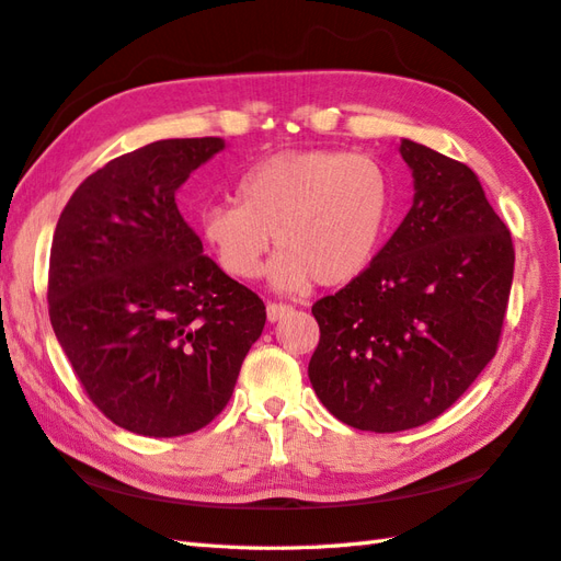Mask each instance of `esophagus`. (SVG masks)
Returning a JSON list of instances; mask_svg holds the SVG:
<instances>
[{"label": "esophagus", "mask_w": 561, "mask_h": 561, "mask_svg": "<svg viewBox=\"0 0 561 561\" xmlns=\"http://www.w3.org/2000/svg\"><path fill=\"white\" fill-rule=\"evenodd\" d=\"M289 312H291V306L275 304V301L267 304V320H270V322H277V320H282L284 316H289Z\"/></svg>", "instance_id": "esophagus-1"}]
</instances>
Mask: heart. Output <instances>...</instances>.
Here are the masks:
<instances>
[{"instance_id":"obj_1","label":"heart","mask_w":561,"mask_h":561,"mask_svg":"<svg viewBox=\"0 0 561 561\" xmlns=\"http://www.w3.org/2000/svg\"><path fill=\"white\" fill-rule=\"evenodd\" d=\"M394 213V181L387 167L346 150L279 152L245 169L237 201L201 210L203 239L237 279L270 267L279 289L342 286L368 270L382 249Z\"/></svg>"}]
</instances>
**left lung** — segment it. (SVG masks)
Wrapping results in <instances>:
<instances>
[{"mask_svg":"<svg viewBox=\"0 0 561 561\" xmlns=\"http://www.w3.org/2000/svg\"><path fill=\"white\" fill-rule=\"evenodd\" d=\"M409 215L368 270L312 304L308 377L334 419L399 433L435 421L497 354L514 243L463 162L401 140Z\"/></svg>","mask_w":561,"mask_h":561,"instance_id":"8db88e82","label":"left lung"}]
</instances>
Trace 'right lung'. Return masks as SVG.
Returning <instances> with one entry per match:
<instances>
[{
  "label": "right lung",
  "instance_id": "1",
  "mask_svg": "<svg viewBox=\"0 0 561 561\" xmlns=\"http://www.w3.org/2000/svg\"><path fill=\"white\" fill-rule=\"evenodd\" d=\"M221 138L154 140L90 174L49 251V322L83 392L146 437L205 427L263 334L265 304L203 255L176 207Z\"/></svg>",
  "mask_w": 561,
  "mask_h": 561
}]
</instances>
